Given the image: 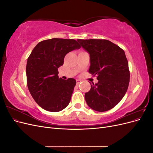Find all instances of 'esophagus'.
Listing matches in <instances>:
<instances>
[{"mask_svg": "<svg viewBox=\"0 0 153 153\" xmlns=\"http://www.w3.org/2000/svg\"><path fill=\"white\" fill-rule=\"evenodd\" d=\"M76 84H77V85L79 84L80 83L82 82V81H81V80H76Z\"/></svg>", "mask_w": 153, "mask_h": 153, "instance_id": "34e87169", "label": "esophagus"}]
</instances>
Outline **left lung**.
Returning <instances> with one entry per match:
<instances>
[{"label":"left lung","instance_id":"8db88e82","mask_svg":"<svg viewBox=\"0 0 153 153\" xmlns=\"http://www.w3.org/2000/svg\"><path fill=\"white\" fill-rule=\"evenodd\" d=\"M81 47L89 53V73L97 75V84H91L85 93L88 106L98 112L113 108L123 99L129 82L128 62L124 51L106 39H80Z\"/></svg>","mask_w":153,"mask_h":153}]
</instances>
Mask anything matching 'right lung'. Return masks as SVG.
I'll list each match as a JSON object with an SVG mask.
<instances>
[{"mask_svg": "<svg viewBox=\"0 0 153 153\" xmlns=\"http://www.w3.org/2000/svg\"><path fill=\"white\" fill-rule=\"evenodd\" d=\"M80 47L75 39L52 38L41 41L32 50L26 66L27 87L45 110L59 112L70 102L76 80L59 78L58 68L68 53Z\"/></svg>", "mask_w": 153, "mask_h": 153, "instance_id": "1", "label": "right lung"}]
</instances>
